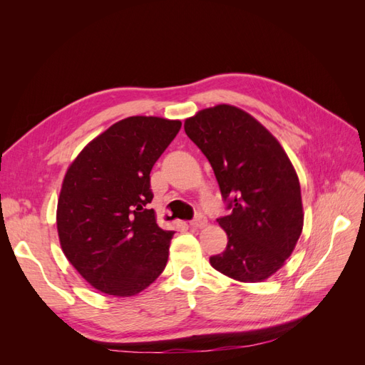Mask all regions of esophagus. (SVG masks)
I'll return each instance as SVG.
<instances>
[{"label":"esophagus","mask_w":365,"mask_h":365,"mask_svg":"<svg viewBox=\"0 0 365 365\" xmlns=\"http://www.w3.org/2000/svg\"><path fill=\"white\" fill-rule=\"evenodd\" d=\"M207 222H208L207 217L200 213V215H197V216L192 220L190 227H193V228H204V227H207Z\"/></svg>","instance_id":"esophagus-1"}]
</instances>
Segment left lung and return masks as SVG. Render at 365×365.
I'll return each instance as SVG.
<instances>
[{"label": "left lung", "mask_w": 365, "mask_h": 365, "mask_svg": "<svg viewBox=\"0 0 365 365\" xmlns=\"http://www.w3.org/2000/svg\"><path fill=\"white\" fill-rule=\"evenodd\" d=\"M184 130L212 164L230 213L217 219L228 236L215 269L239 282H262L277 272L303 230L298 176L271 132L231 105L202 109Z\"/></svg>", "instance_id": "left-lung-1"}]
</instances>
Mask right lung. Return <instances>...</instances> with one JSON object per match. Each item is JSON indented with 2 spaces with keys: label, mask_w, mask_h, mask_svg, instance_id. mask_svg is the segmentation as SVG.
<instances>
[{
  "label": "right lung",
  "mask_w": 365,
  "mask_h": 365,
  "mask_svg": "<svg viewBox=\"0 0 365 365\" xmlns=\"http://www.w3.org/2000/svg\"><path fill=\"white\" fill-rule=\"evenodd\" d=\"M180 120L128 117L83 148L63 178L58 233L70 263L96 289L130 297L164 271L173 231L148 207L150 170Z\"/></svg>",
  "instance_id": "right-lung-1"
}]
</instances>
